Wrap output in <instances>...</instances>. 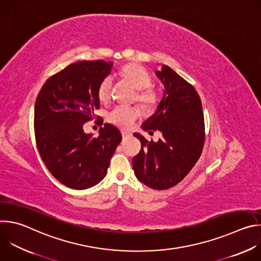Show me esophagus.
<instances>
[{"mask_svg":"<svg viewBox=\"0 0 261 261\" xmlns=\"http://www.w3.org/2000/svg\"><path fill=\"white\" fill-rule=\"evenodd\" d=\"M121 133H122V136L123 137H126V136H129L131 133L130 132H128V131H125V130H122L121 131Z\"/></svg>","mask_w":261,"mask_h":261,"instance_id":"1","label":"esophagus"}]
</instances>
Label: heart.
Instances as JSON below:
<instances>
[{
    "label": "heart",
    "instance_id": "b5f03b06",
    "mask_svg": "<svg viewBox=\"0 0 261 261\" xmlns=\"http://www.w3.org/2000/svg\"><path fill=\"white\" fill-rule=\"evenodd\" d=\"M120 75L128 82L135 90V100L145 108L153 107L158 101V95L155 90L150 88L152 86V77L147 70L138 65L130 64L123 67L120 71ZM111 79L105 77L98 88V98L104 102L110 97L111 93ZM140 113L138 108L134 106H116L107 115V121L120 128L127 129L138 119Z\"/></svg>",
    "mask_w": 261,
    "mask_h": 261
}]
</instances>
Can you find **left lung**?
<instances>
[{"label":"left lung","mask_w":261,"mask_h":261,"mask_svg":"<svg viewBox=\"0 0 261 261\" xmlns=\"http://www.w3.org/2000/svg\"><path fill=\"white\" fill-rule=\"evenodd\" d=\"M156 75L164 86L156 113L141 128L148 133L160 131L157 142L134 133L141 142L133 158L135 176L154 190H166L177 185L199 159L204 144V119L199 95L170 67L162 65Z\"/></svg>","instance_id":"1"}]
</instances>
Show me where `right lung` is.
<instances>
[{"instance_id": "1", "label": "right lung", "mask_w": 261, "mask_h": 261, "mask_svg": "<svg viewBox=\"0 0 261 261\" xmlns=\"http://www.w3.org/2000/svg\"><path fill=\"white\" fill-rule=\"evenodd\" d=\"M113 66L101 60L73 63L49 77L37 96V147L50 173L71 189L84 190L100 182L122 141L120 130L110 124L100 127L98 137L84 131V124L95 118L94 110L100 106L98 88Z\"/></svg>"}]
</instances>
